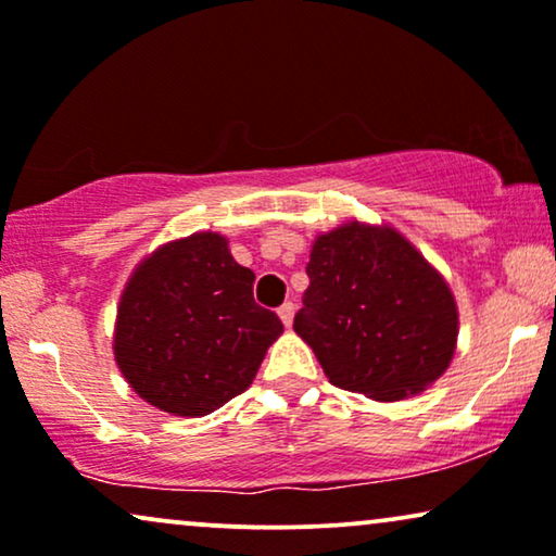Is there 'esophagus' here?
<instances>
[{
	"label": "esophagus",
	"instance_id": "esophagus-1",
	"mask_svg": "<svg viewBox=\"0 0 556 556\" xmlns=\"http://www.w3.org/2000/svg\"><path fill=\"white\" fill-rule=\"evenodd\" d=\"M277 313H279V318H282L285 326L290 328V326H292V320H294V305H292V302H285V305L279 307Z\"/></svg>",
	"mask_w": 556,
	"mask_h": 556
}]
</instances>
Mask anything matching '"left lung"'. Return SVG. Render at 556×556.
<instances>
[{
	"label": "left lung",
	"mask_w": 556,
	"mask_h": 556,
	"mask_svg": "<svg viewBox=\"0 0 556 556\" xmlns=\"http://www.w3.org/2000/svg\"><path fill=\"white\" fill-rule=\"evenodd\" d=\"M294 333L330 384L395 403L424 392L454 359L452 287L392 226L346 220L315 236Z\"/></svg>",
	"instance_id": "obj_1"
}]
</instances>
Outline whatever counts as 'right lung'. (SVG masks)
Returning a JSON list of instances; mask_svg holds the SVG:
<instances>
[{
  "label": "right lung",
  "mask_w": 556,
  "mask_h": 556,
  "mask_svg": "<svg viewBox=\"0 0 556 556\" xmlns=\"http://www.w3.org/2000/svg\"><path fill=\"white\" fill-rule=\"evenodd\" d=\"M254 279L213 230L146 256L125 282L112 333L132 392L181 418L210 416L241 395L285 330L254 302Z\"/></svg>",
  "instance_id": "obj_1"
}]
</instances>
